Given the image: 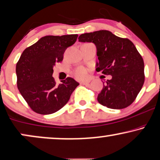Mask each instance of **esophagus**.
<instances>
[{
	"instance_id": "obj_1",
	"label": "esophagus",
	"mask_w": 160,
	"mask_h": 160,
	"mask_svg": "<svg viewBox=\"0 0 160 160\" xmlns=\"http://www.w3.org/2000/svg\"><path fill=\"white\" fill-rule=\"evenodd\" d=\"M90 82V80H82V81L80 82V84L82 85H88Z\"/></svg>"
}]
</instances>
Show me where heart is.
I'll return each instance as SVG.
<instances>
[{"label":"heart","mask_w":160,"mask_h":160,"mask_svg":"<svg viewBox=\"0 0 160 160\" xmlns=\"http://www.w3.org/2000/svg\"><path fill=\"white\" fill-rule=\"evenodd\" d=\"M74 74L77 78L78 79H83L86 78L88 76V70L85 67L80 66V67L77 68L74 71Z\"/></svg>","instance_id":"1"}]
</instances>
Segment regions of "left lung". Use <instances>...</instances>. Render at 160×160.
Masks as SVG:
<instances>
[{
    "mask_svg": "<svg viewBox=\"0 0 160 160\" xmlns=\"http://www.w3.org/2000/svg\"><path fill=\"white\" fill-rule=\"evenodd\" d=\"M80 42L96 45L98 72L112 75L100 94L99 103L112 109L130 106L144 84V61L134 43L128 38L117 37L107 30L82 34Z\"/></svg>",
    "mask_w": 160,
    "mask_h": 160,
    "instance_id": "8db88e82",
    "label": "left lung"
}]
</instances>
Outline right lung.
Here are the masks:
<instances>
[{"mask_svg": "<svg viewBox=\"0 0 160 160\" xmlns=\"http://www.w3.org/2000/svg\"><path fill=\"white\" fill-rule=\"evenodd\" d=\"M78 35H48L26 48L16 65L17 86L32 111L50 114L61 109L79 83L67 78L57 84L52 74L64 52L75 43Z\"/></svg>", "mask_w": 160, "mask_h": 160, "instance_id": "1", "label": "right lung"}]
</instances>
